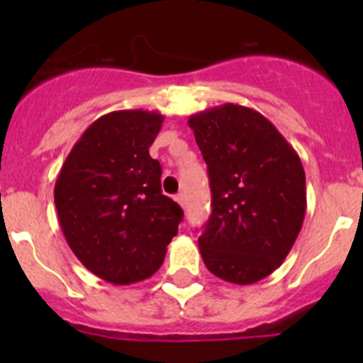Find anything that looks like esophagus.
<instances>
[{"label":"esophagus","mask_w":363,"mask_h":363,"mask_svg":"<svg viewBox=\"0 0 363 363\" xmlns=\"http://www.w3.org/2000/svg\"><path fill=\"white\" fill-rule=\"evenodd\" d=\"M175 202L181 205V207H184V205H186V196L182 195V193H179V195H175Z\"/></svg>","instance_id":"esophagus-1"}]
</instances>
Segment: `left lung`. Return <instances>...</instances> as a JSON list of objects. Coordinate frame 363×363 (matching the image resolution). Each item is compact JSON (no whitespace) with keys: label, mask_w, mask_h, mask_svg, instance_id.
<instances>
[{"label":"left lung","mask_w":363,"mask_h":363,"mask_svg":"<svg viewBox=\"0 0 363 363\" xmlns=\"http://www.w3.org/2000/svg\"><path fill=\"white\" fill-rule=\"evenodd\" d=\"M188 124L212 193L199 237L205 267L228 283H256L283 263L302 228V161L267 117L242 105L193 113Z\"/></svg>","instance_id":"left-lung-1"}]
</instances>
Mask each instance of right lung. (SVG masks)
<instances>
[{
	"label": "right lung",
	"mask_w": 363,
	"mask_h": 363,
	"mask_svg": "<svg viewBox=\"0 0 363 363\" xmlns=\"http://www.w3.org/2000/svg\"><path fill=\"white\" fill-rule=\"evenodd\" d=\"M163 119L147 111L105 113L73 145L56 181L69 250L107 283L151 277L182 221V208L161 193L160 161L149 155Z\"/></svg>",
	"instance_id": "1"
}]
</instances>
